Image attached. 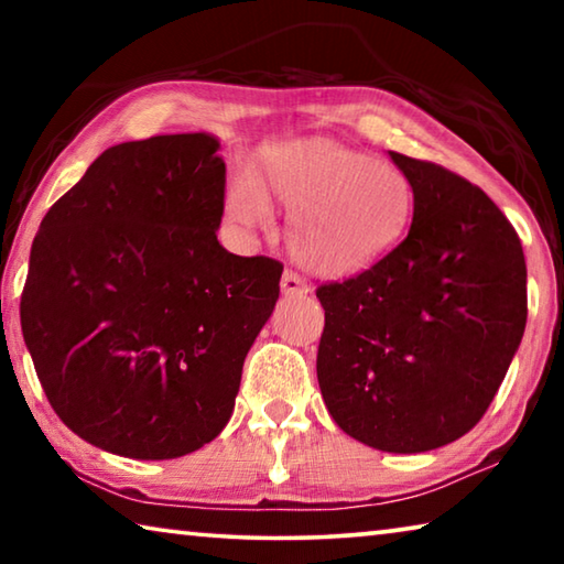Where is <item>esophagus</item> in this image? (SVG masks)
I'll return each mask as SVG.
<instances>
[{"label": "esophagus", "mask_w": 564, "mask_h": 564, "mask_svg": "<svg viewBox=\"0 0 564 564\" xmlns=\"http://www.w3.org/2000/svg\"><path fill=\"white\" fill-rule=\"evenodd\" d=\"M281 291H283V295H303V293L311 291V285L305 283L299 273L285 271L283 279H281Z\"/></svg>", "instance_id": "34e87169"}]
</instances>
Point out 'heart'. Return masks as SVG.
I'll return each instance as SVG.
<instances>
[{
    "label": "heart",
    "mask_w": 564,
    "mask_h": 564,
    "mask_svg": "<svg viewBox=\"0 0 564 564\" xmlns=\"http://www.w3.org/2000/svg\"><path fill=\"white\" fill-rule=\"evenodd\" d=\"M291 214L289 248L321 279L373 269L410 231L415 191L395 164L340 141L308 137L265 149L259 178L236 176L226 214L241 226L269 221V204Z\"/></svg>",
    "instance_id": "1"
}]
</instances>
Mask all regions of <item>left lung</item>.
<instances>
[{"label":"left lung","mask_w":564,"mask_h":564,"mask_svg":"<svg viewBox=\"0 0 564 564\" xmlns=\"http://www.w3.org/2000/svg\"><path fill=\"white\" fill-rule=\"evenodd\" d=\"M390 159L413 184V224L373 269L316 291V370L343 433L413 455L463 437L492 403L528 321V269L485 191L431 161Z\"/></svg>","instance_id":"8db88e82"}]
</instances>
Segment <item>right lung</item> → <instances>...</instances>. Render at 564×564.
Instances as JSON below:
<instances>
[{
  "instance_id": "add662e5",
  "label": "right lung",
  "mask_w": 564,
  "mask_h": 564,
  "mask_svg": "<svg viewBox=\"0 0 564 564\" xmlns=\"http://www.w3.org/2000/svg\"><path fill=\"white\" fill-rule=\"evenodd\" d=\"M212 133L111 147L46 212L19 318L54 413L101 451L171 460L234 413L283 265L218 243Z\"/></svg>"
}]
</instances>
